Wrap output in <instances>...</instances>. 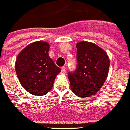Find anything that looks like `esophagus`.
<instances>
[{
    "label": "esophagus",
    "mask_w": 130,
    "mask_h": 130,
    "mask_svg": "<svg viewBox=\"0 0 130 130\" xmlns=\"http://www.w3.org/2000/svg\"><path fill=\"white\" fill-rule=\"evenodd\" d=\"M66 71H67V68H66L65 67H62V68H61V72L66 73Z\"/></svg>",
    "instance_id": "esophagus-1"
}]
</instances>
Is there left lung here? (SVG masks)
I'll list each match as a JSON object with an SVG mask.
<instances>
[{
  "mask_svg": "<svg viewBox=\"0 0 130 130\" xmlns=\"http://www.w3.org/2000/svg\"><path fill=\"white\" fill-rule=\"evenodd\" d=\"M77 66L68 73L72 92L79 97L94 94L107 78L110 61L104 50L94 43L83 41L77 43Z\"/></svg>",
  "mask_w": 130,
  "mask_h": 130,
  "instance_id": "1",
  "label": "left lung"
}]
</instances>
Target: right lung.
<instances>
[{
	"mask_svg": "<svg viewBox=\"0 0 130 130\" xmlns=\"http://www.w3.org/2000/svg\"><path fill=\"white\" fill-rule=\"evenodd\" d=\"M50 45L36 41L19 53L15 62V71L22 87L34 95L42 96L51 90L60 68L55 65L48 54Z\"/></svg>",
	"mask_w": 130,
	"mask_h": 130,
	"instance_id": "right-lung-1",
	"label": "right lung"
}]
</instances>
